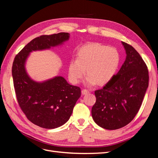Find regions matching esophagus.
Returning a JSON list of instances; mask_svg holds the SVG:
<instances>
[{
	"instance_id": "1",
	"label": "esophagus",
	"mask_w": 158,
	"mask_h": 158,
	"mask_svg": "<svg viewBox=\"0 0 158 158\" xmlns=\"http://www.w3.org/2000/svg\"><path fill=\"white\" fill-rule=\"evenodd\" d=\"M88 93H89V90L85 89H84L82 90V94L83 95H86V94H88Z\"/></svg>"
}]
</instances>
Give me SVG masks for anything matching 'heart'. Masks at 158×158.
Masks as SVG:
<instances>
[{"label": "heart", "mask_w": 158, "mask_h": 158, "mask_svg": "<svg viewBox=\"0 0 158 158\" xmlns=\"http://www.w3.org/2000/svg\"><path fill=\"white\" fill-rule=\"evenodd\" d=\"M120 64V55L116 48L99 43H89L78 49L76 59L69 64V78L73 84H78L86 71L88 85L96 83L106 84L115 75Z\"/></svg>", "instance_id": "b5f03b06"}]
</instances>
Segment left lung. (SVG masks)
Returning <instances> with one entry per match:
<instances>
[{
  "instance_id": "1",
  "label": "left lung",
  "mask_w": 158,
  "mask_h": 158,
  "mask_svg": "<svg viewBox=\"0 0 158 158\" xmlns=\"http://www.w3.org/2000/svg\"><path fill=\"white\" fill-rule=\"evenodd\" d=\"M126 59L118 73L101 89L95 91L96 102L92 115L98 125L115 130L131 123L139 111L148 87V70L133 47L122 42Z\"/></svg>"
}]
</instances>
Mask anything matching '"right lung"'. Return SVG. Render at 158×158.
<instances>
[{"label":"right lung","mask_w":158,"mask_h":158,"mask_svg":"<svg viewBox=\"0 0 158 158\" xmlns=\"http://www.w3.org/2000/svg\"><path fill=\"white\" fill-rule=\"evenodd\" d=\"M69 37V33L64 32L36 37L23 47L13 62L12 74L19 106L28 120L41 128H55L67 122L81 90L59 76L35 82L27 73L26 62L32 51L60 45Z\"/></svg>","instance_id":"add662e5"}]
</instances>
